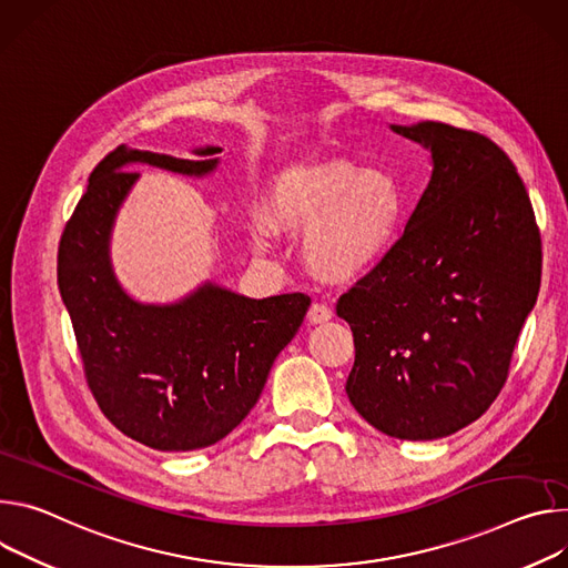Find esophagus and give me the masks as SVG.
I'll list each match as a JSON object with an SVG mask.
<instances>
[{
  "instance_id": "34e87169",
  "label": "esophagus",
  "mask_w": 568,
  "mask_h": 568,
  "mask_svg": "<svg viewBox=\"0 0 568 568\" xmlns=\"http://www.w3.org/2000/svg\"><path fill=\"white\" fill-rule=\"evenodd\" d=\"M332 316H334V311H332V306H327L325 302H313L311 308H308V313H306V318H308L311 325L327 323V321H332Z\"/></svg>"
}]
</instances>
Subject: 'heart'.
<instances>
[{
    "label": "heart",
    "instance_id": "heart-1",
    "mask_svg": "<svg viewBox=\"0 0 568 568\" xmlns=\"http://www.w3.org/2000/svg\"><path fill=\"white\" fill-rule=\"evenodd\" d=\"M406 216V194L386 169L336 160L295 166L271 180L264 221L252 241L266 250L273 232H304V260L329 282H352L379 264Z\"/></svg>",
    "mask_w": 568,
    "mask_h": 568
}]
</instances>
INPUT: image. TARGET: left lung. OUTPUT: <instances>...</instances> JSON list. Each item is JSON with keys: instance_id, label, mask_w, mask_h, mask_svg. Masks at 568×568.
Returning <instances> with one entry per match:
<instances>
[{"instance_id": "8db88e82", "label": "left lung", "mask_w": 568, "mask_h": 568, "mask_svg": "<svg viewBox=\"0 0 568 568\" xmlns=\"http://www.w3.org/2000/svg\"><path fill=\"white\" fill-rule=\"evenodd\" d=\"M393 131L430 149L433 173L388 255L336 304L356 349L345 390L382 433L435 439L506 386L541 239L517 166L489 138L443 121Z\"/></svg>"}]
</instances>
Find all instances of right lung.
Returning <instances> with one entry per match:
<instances>
[{"label":"right lung","instance_id":"1","mask_svg":"<svg viewBox=\"0 0 568 568\" xmlns=\"http://www.w3.org/2000/svg\"><path fill=\"white\" fill-rule=\"evenodd\" d=\"M207 160H178L116 146L90 173L58 245V288L65 302L90 393L101 413L158 452L216 445L257 404L277 354L297 334L311 297L304 293L250 300L214 284L178 304H138L116 284L108 236L114 214L146 162L205 175Z\"/></svg>","mask_w":568,"mask_h":568}]
</instances>
